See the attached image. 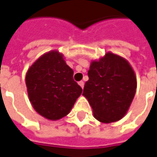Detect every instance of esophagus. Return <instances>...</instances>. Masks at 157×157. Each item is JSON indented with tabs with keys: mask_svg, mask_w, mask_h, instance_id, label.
I'll return each mask as SVG.
<instances>
[{
	"mask_svg": "<svg viewBox=\"0 0 157 157\" xmlns=\"http://www.w3.org/2000/svg\"><path fill=\"white\" fill-rule=\"evenodd\" d=\"M79 85H80V86H81V87H82V89H83V87H84V82H82V81L79 82Z\"/></svg>",
	"mask_w": 157,
	"mask_h": 157,
	"instance_id": "34e87169",
	"label": "esophagus"
}]
</instances>
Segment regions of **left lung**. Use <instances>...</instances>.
Segmentation results:
<instances>
[{"instance_id": "left-lung-1", "label": "left lung", "mask_w": 157, "mask_h": 157, "mask_svg": "<svg viewBox=\"0 0 157 157\" xmlns=\"http://www.w3.org/2000/svg\"><path fill=\"white\" fill-rule=\"evenodd\" d=\"M82 95L89 102L94 117L103 123L121 120L134 98L137 79L124 58L112 52L91 62Z\"/></svg>"}]
</instances>
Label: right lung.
<instances>
[{
    "mask_svg": "<svg viewBox=\"0 0 157 157\" xmlns=\"http://www.w3.org/2000/svg\"><path fill=\"white\" fill-rule=\"evenodd\" d=\"M63 54L56 50L41 55L29 67L25 83L29 101L39 115L57 121L70 113L82 92Z\"/></svg>",
    "mask_w": 157,
    "mask_h": 157,
    "instance_id": "1",
    "label": "right lung"
}]
</instances>
